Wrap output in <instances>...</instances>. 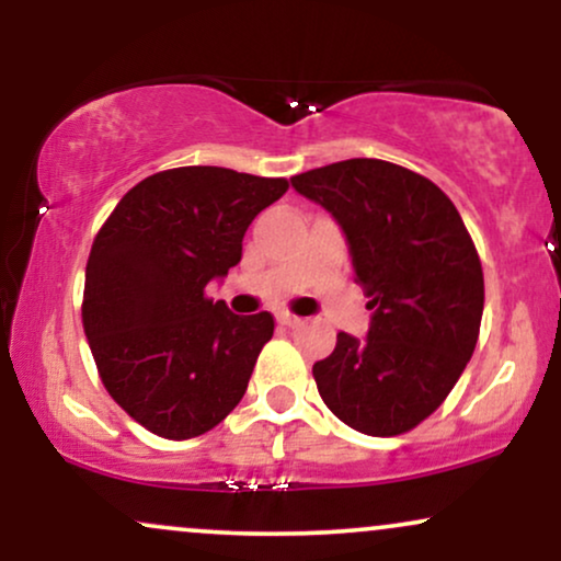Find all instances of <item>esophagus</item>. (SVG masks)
Listing matches in <instances>:
<instances>
[{"label":"esophagus","mask_w":561,"mask_h":561,"mask_svg":"<svg viewBox=\"0 0 561 561\" xmlns=\"http://www.w3.org/2000/svg\"><path fill=\"white\" fill-rule=\"evenodd\" d=\"M276 321H279V324H285V327H298L302 319L295 317V313H289V311H279V313H276Z\"/></svg>","instance_id":"esophagus-1"}]
</instances>
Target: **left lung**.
I'll use <instances>...</instances> for the list:
<instances>
[{
    "instance_id": "left-lung-1",
    "label": "left lung",
    "mask_w": 561,
    "mask_h": 561,
    "mask_svg": "<svg viewBox=\"0 0 561 561\" xmlns=\"http://www.w3.org/2000/svg\"><path fill=\"white\" fill-rule=\"evenodd\" d=\"M293 186L337 218L375 311L366 340L340 332L313 364L321 401L364 435L409 433L446 401L478 345V248L440 186L388 160H340Z\"/></svg>"
}]
</instances>
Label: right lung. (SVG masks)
Segmentation results:
<instances>
[{
  "label": "right lung",
  "instance_id": "add662e5",
  "mask_svg": "<svg viewBox=\"0 0 561 561\" xmlns=\"http://www.w3.org/2000/svg\"><path fill=\"white\" fill-rule=\"evenodd\" d=\"M287 179L182 165L141 179L92 242L81 321L102 385L165 440H190L242 401L268 311L237 317L208 282L242 259V237Z\"/></svg>",
  "mask_w": 561,
  "mask_h": 561
}]
</instances>
